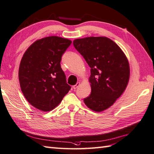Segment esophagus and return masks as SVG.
Instances as JSON below:
<instances>
[{
	"label": "esophagus",
	"instance_id": "34e87169",
	"mask_svg": "<svg viewBox=\"0 0 154 154\" xmlns=\"http://www.w3.org/2000/svg\"><path fill=\"white\" fill-rule=\"evenodd\" d=\"M81 85V83H80V82H78V83H77V84L76 85H75L73 87V89H76L79 86Z\"/></svg>",
	"mask_w": 154,
	"mask_h": 154
}]
</instances>
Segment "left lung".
Wrapping results in <instances>:
<instances>
[{
	"instance_id": "left-lung-1",
	"label": "left lung",
	"mask_w": 154,
	"mask_h": 154,
	"mask_svg": "<svg viewBox=\"0 0 154 154\" xmlns=\"http://www.w3.org/2000/svg\"><path fill=\"white\" fill-rule=\"evenodd\" d=\"M73 45L91 68L88 79L91 93L84 102L94 112H103L116 102L127 87L128 60L119 46L106 37L77 38Z\"/></svg>"
}]
</instances>
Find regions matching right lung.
<instances>
[{
	"label": "right lung",
	"mask_w": 154,
	"mask_h": 154,
	"mask_svg": "<svg viewBox=\"0 0 154 154\" xmlns=\"http://www.w3.org/2000/svg\"><path fill=\"white\" fill-rule=\"evenodd\" d=\"M71 43L67 38L46 37L35 41L23 54L18 71L20 88L35 108L52 110L70 90L60 61Z\"/></svg>",
	"instance_id": "1"
}]
</instances>
